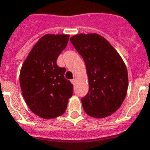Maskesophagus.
<instances>
[{"label": "esophagus", "mask_w": 150, "mask_h": 150, "mask_svg": "<svg viewBox=\"0 0 150 150\" xmlns=\"http://www.w3.org/2000/svg\"><path fill=\"white\" fill-rule=\"evenodd\" d=\"M75 82H76V79H75V78H74V79L71 80V83H72L73 85H74V84H75Z\"/></svg>", "instance_id": "obj_1"}]
</instances>
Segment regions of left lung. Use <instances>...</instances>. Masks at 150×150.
Segmentation results:
<instances>
[{"mask_svg": "<svg viewBox=\"0 0 150 150\" xmlns=\"http://www.w3.org/2000/svg\"><path fill=\"white\" fill-rule=\"evenodd\" d=\"M70 41L86 63L88 93L81 99L90 117L104 118L123 103L128 89V71L117 51L98 33H79Z\"/></svg>", "mask_w": 150, "mask_h": 150, "instance_id": "left-lung-1", "label": "left lung"}]
</instances>
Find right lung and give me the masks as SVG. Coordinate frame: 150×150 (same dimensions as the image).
<instances>
[{
  "label": "right lung",
  "mask_w": 150,
  "mask_h": 150,
  "mask_svg": "<svg viewBox=\"0 0 150 150\" xmlns=\"http://www.w3.org/2000/svg\"><path fill=\"white\" fill-rule=\"evenodd\" d=\"M69 35L45 34L32 48L20 72L24 99L32 112L43 119L62 115L74 86L64 78L65 69L57 60L67 45Z\"/></svg>",
  "instance_id": "obj_1"
}]
</instances>
